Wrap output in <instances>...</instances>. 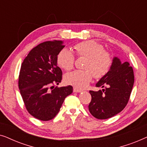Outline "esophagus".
Wrapping results in <instances>:
<instances>
[{"mask_svg": "<svg viewBox=\"0 0 147 147\" xmlns=\"http://www.w3.org/2000/svg\"><path fill=\"white\" fill-rule=\"evenodd\" d=\"M73 91L75 92V93H81V92L83 91V90L79 89H77V88H74Z\"/></svg>", "mask_w": 147, "mask_h": 147, "instance_id": "1", "label": "esophagus"}]
</instances>
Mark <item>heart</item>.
Wrapping results in <instances>:
<instances>
[{
    "mask_svg": "<svg viewBox=\"0 0 147 147\" xmlns=\"http://www.w3.org/2000/svg\"><path fill=\"white\" fill-rule=\"evenodd\" d=\"M74 50L79 56L87 58L84 68L75 70L65 76L68 84L79 89H84L91 81L93 77H103L110 69L112 58L109 52L104 50L102 45L95 41H84L74 46ZM75 55L71 50L63 49L58 54L57 62L60 67L70 70L75 65Z\"/></svg>",
    "mask_w": 147,
    "mask_h": 147,
    "instance_id": "b5f03b06",
    "label": "heart"
}]
</instances>
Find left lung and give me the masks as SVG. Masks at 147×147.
I'll return each instance as SVG.
<instances>
[{
	"label": "left lung",
	"instance_id": "obj_1",
	"mask_svg": "<svg viewBox=\"0 0 147 147\" xmlns=\"http://www.w3.org/2000/svg\"><path fill=\"white\" fill-rule=\"evenodd\" d=\"M134 82V72L129 62L113 57L108 72L95 85L102 90L89 91L91 101L89 110L92 116L105 120L122 111L128 103Z\"/></svg>",
	"mask_w": 147,
	"mask_h": 147
}]
</instances>
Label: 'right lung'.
Masks as SVG:
<instances>
[{
    "label": "right lung",
    "instance_id": "add662e5",
    "mask_svg": "<svg viewBox=\"0 0 147 147\" xmlns=\"http://www.w3.org/2000/svg\"><path fill=\"white\" fill-rule=\"evenodd\" d=\"M63 43L60 40L41 43L29 52L21 64L20 93L28 112L40 120L53 119L73 91L71 85L54 88L62 81L57 57L64 48Z\"/></svg>",
    "mask_w": 147,
    "mask_h": 147
}]
</instances>
